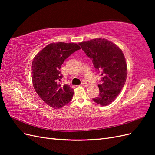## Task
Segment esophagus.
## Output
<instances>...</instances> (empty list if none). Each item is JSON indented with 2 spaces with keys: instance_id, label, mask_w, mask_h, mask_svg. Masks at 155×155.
I'll return each mask as SVG.
<instances>
[{
  "instance_id": "obj_1",
  "label": "esophagus",
  "mask_w": 155,
  "mask_h": 155,
  "mask_svg": "<svg viewBox=\"0 0 155 155\" xmlns=\"http://www.w3.org/2000/svg\"><path fill=\"white\" fill-rule=\"evenodd\" d=\"M81 86H83V87H88V83H85V82H84V83H81Z\"/></svg>"
}]
</instances>
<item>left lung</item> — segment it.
<instances>
[{"label": "left lung", "mask_w": 155, "mask_h": 155, "mask_svg": "<svg viewBox=\"0 0 155 155\" xmlns=\"http://www.w3.org/2000/svg\"><path fill=\"white\" fill-rule=\"evenodd\" d=\"M82 50L92 59L96 70L101 72L100 94L93 101L101 106L110 104L123 88L127 76V66L122 50L110 41L96 38L79 43Z\"/></svg>", "instance_id": "left-lung-1"}]
</instances>
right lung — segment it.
<instances>
[{"mask_svg":"<svg viewBox=\"0 0 155 155\" xmlns=\"http://www.w3.org/2000/svg\"><path fill=\"white\" fill-rule=\"evenodd\" d=\"M81 49L75 43H52L37 54L32 61L31 78L34 89L46 104L54 109L68 104L74 95L68 85H61L63 78L59 70L64 61Z\"/></svg>","mask_w":155,"mask_h":155,"instance_id":"1","label":"right lung"}]
</instances>
